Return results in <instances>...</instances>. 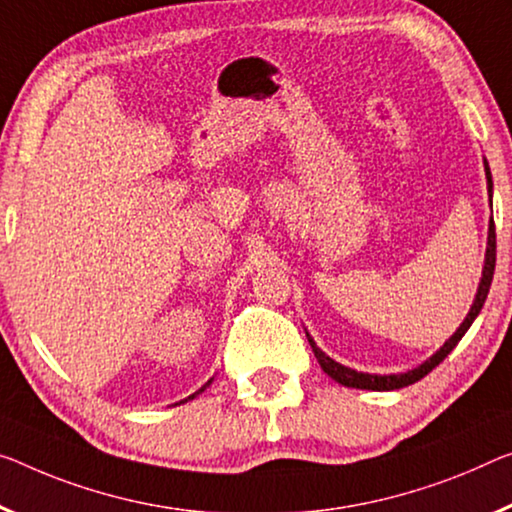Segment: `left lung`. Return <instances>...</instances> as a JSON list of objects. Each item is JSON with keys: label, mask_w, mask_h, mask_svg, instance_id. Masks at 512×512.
<instances>
[{"label": "left lung", "mask_w": 512, "mask_h": 512, "mask_svg": "<svg viewBox=\"0 0 512 512\" xmlns=\"http://www.w3.org/2000/svg\"><path fill=\"white\" fill-rule=\"evenodd\" d=\"M483 164H485V178H487V194H490V206H492V174H490V167H487V160ZM494 263H497V233H494V222H492V217H490V229H487L485 263H483V277H481V283H478L474 304H471L467 318L460 322V327L455 329V334L448 338V341L435 352V355L423 361V364H419L416 368H412V371L393 373V375H373V373L355 371V368H348V366L338 364V361H334L332 357L325 355V352H322L318 345H316V341H313L311 334L306 332V336H309V343H311V350H313V355H316L320 368L329 377H332V380H336L338 384H343V387H352V389L393 391V389H403V387H410V384H414V382H419L421 377H426L432 371V368L442 364V361L448 357V352H451L455 345L460 343V338L467 334V329L471 327V322H474L478 313H481L483 304L487 300V293H490V286H492Z\"/></svg>", "instance_id": "8db88e82"}]
</instances>
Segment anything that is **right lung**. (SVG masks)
<instances>
[{
  "instance_id": "obj_1",
  "label": "right lung",
  "mask_w": 512,
  "mask_h": 512,
  "mask_svg": "<svg viewBox=\"0 0 512 512\" xmlns=\"http://www.w3.org/2000/svg\"><path fill=\"white\" fill-rule=\"evenodd\" d=\"M210 382H212V380H208V382H206V384H203V387H201V389H199V391H196V393H201V391H203V389H206V387H210ZM196 393H192V396H190V398H194V396H196ZM185 400H187V398H185ZM185 400H180V403H185Z\"/></svg>"
}]
</instances>
